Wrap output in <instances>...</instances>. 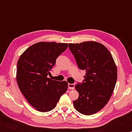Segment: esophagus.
I'll use <instances>...</instances> for the list:
<instances>
[{"instance_id": "esophagus-1", "label": "esophagus", "mask_w": 132, "mask_h": 132, "mask_svg": "<svg viewBox=\"0 0 132 132\" xmlns=\"http://www.w3.org/2000/svg\"><path fill=\"white\" fill-rule=\"evenodd\" d=\"M75 84H68V89H75Z\"/></svg>"}]
</instances>
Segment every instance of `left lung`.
<instances>
[{
	"mask_svg": "<svg viewBox=\"0 0 132 132\" xmlns=\"http://www.w3.org/2000/svg\"><path fill=\"white\" fill-rule=\"evenodd\" d=\"M69 48L78 68L86 72L83 81L75 86L79 95L74 106L82 114H94L107 104L114 90L116 65L110 51L97 42L69 43Z\"/></svg>",
	"mask_w": 132,
	"mask_h": 132,
	"instance_id": "1",
	"label": "left lung"
}]
</instances>
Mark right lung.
Listing matches in <instances>:
<instances>
[{"mask_svg": "<svg viewBox=\"0 0 132 132\" xmlns=\"http://www.w3.org/2000/svg\"><path fill=\"white\" fill-rule=\"evenodd\" d=\"M68 46V43L39 42L27 48L18 60V86L30 105L38 111L46 112L53 109L68 90L66 81L47 78L57 57Z\"/></svg>", "mask_w": 132, "mask_h": 132, "instance_id": "right-lung-1", "label": "right lung"}]
</instances>
